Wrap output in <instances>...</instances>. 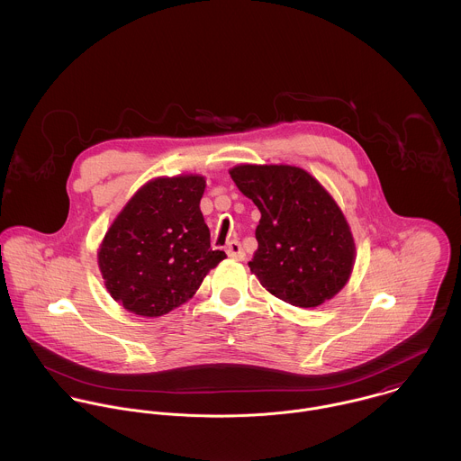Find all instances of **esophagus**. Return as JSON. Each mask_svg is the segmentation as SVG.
I'll use <instances>...</instances> for the list:
<instances>
[{"label": "esophagus", "mask_w": 461, "mask_h": 461, "mask_svg": "<svg viewBox=\"0 0 461 461\" xmlns=\"http://www.w3.org/2000/svg\"><path fill=\"white\" fill-rule=\"evenodd\" d=\"M227 256L230 258V259H236V261H243L247 256H245V250H243V247H241V243L238 241V240H232L230 243H229V247H227Z\"/></svg>", "instance_id": "1"}]
</instances>
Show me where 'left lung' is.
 <instances>
[{
  "instance_id": "8db88e82",
  "label": "left lung",
  "mask_w": 461,
  "mask_h": 461,
  "mask_svg": "<svg viewBox=\"0 0 461 461\" xmlns=\"http://www.w3.org/2000/svg\"><path fill=\"white\" fill-rule=\"evenodd\" d=\"M238 190L261 211L250 269L273 296L294 307H318L349 278L355 243L329 192L289 165H240Z\"/></svg>"
}]
</instances>
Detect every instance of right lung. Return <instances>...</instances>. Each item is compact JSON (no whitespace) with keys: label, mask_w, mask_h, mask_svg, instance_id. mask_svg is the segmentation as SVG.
I'll use <instances>...</instances> for the list:
<instances>
[{"label":"right lung","mask_w":461,"mask_h":461,"mask_svg":"<svg viewBox=\"0 0 461 461\" xmlns=\"http://www.w3.org/2000/svg\"><path fill=\"white\" fill-rule=\"evenodd\" d=\"M200 176L158 177L128 202L104 236L99 267L124 309L158 318L190 300L225 252L211 249Z\"/></svg>","instance_id":"1"}]
</instances>
